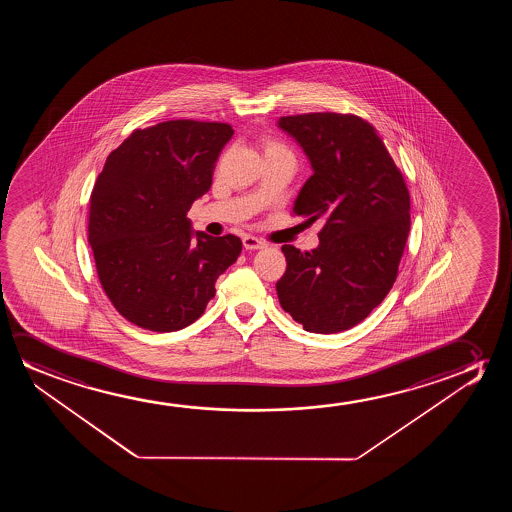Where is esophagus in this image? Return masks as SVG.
Here are the masks:
<instances>
[{
	"mask_svg": "<svg viewBox=\"0 0 512 512\" xmlns=\"http://www.w3.org/2000/svg\"><path fill=\"white\" fill-rule=\"evenodd\" d=\"M243 246L246 250H262V248H266V243H262L260 239L253 238V236H245Z\"/></svg>",
	"mask_w": 512,
	"mask_h": 512,
	"instance_id": "1",
	"label": "esophagus"
}]
</instances>
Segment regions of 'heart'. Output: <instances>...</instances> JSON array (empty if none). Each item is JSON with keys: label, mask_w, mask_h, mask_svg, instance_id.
Segmentation results:
<instances>
[{"label": "heart", "mask_w": 512, "mask_h": 512, "mask_svg": "<svg viewBox=\"0 0 512 512\" xmlns=\"http://www.w3.org/2000/svg\"><path fill=\"white\" fill-rule=\"evenodd\" d=\"M262 148H264V155L288 154L287 150L281 147L280 143H276L274 140H269V138L262 141Z\"/></svg>", "instance_id": "obj_1"}]
</instances>
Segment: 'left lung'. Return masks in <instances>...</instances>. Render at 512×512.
Instances as JSON below:
<instances>
[{"label": "left lung", "mask_w": 512, "mask_h": 512, "mask_svg": "<svg viewBox=\"0 0 512 512\" xmlns=\"http://www.w3.org/2000/svg\"><path fill=\"white\" fill-rule=\"evenodd\" d=\"M278 127L308 157L313 175L295 199L308 224L323 220L311 252L283 245L281 308L316 334L355 327L395 283L411 227L404 178L374 127L355 115L304 113Z\"/></svg>", "instance_id": "8db88e82"}]
</instances>
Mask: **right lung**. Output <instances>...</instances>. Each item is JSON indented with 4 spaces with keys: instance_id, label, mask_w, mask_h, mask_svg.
I'll list each match as a JSON object with an SVG mask.
<instances>
[{
    "instance_id": "right-lung-1",
    "label": "right lung",
    "mask_w": 512,
    "mask_h": 512,
    "mask_svg": "<svg viewBox=\"0 0 512 512\" xmlns=\"http://www.w3.org/2000/svg\"><path fill=\"white\" fill-rule=\"evenodd\" d=\"M222 122L168 120L136 129L108 155L91 194L89 243L101 287L141 329L173 332L203 315L238 260V236L194 231L192 203L211 187L231 140Z\"/></svg>"
}]
</instances>
